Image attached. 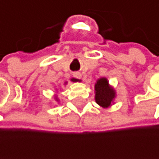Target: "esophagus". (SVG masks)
Returning a JSON list of instances; mask_svg holds the SVG:
<instances>
[{
    "label": "esophagus",
    "instance_id": "34e87169",
    "mask_svg": "<svg viewBox=\"0 0 159 159\" xmlns=\"http://www.w3.org/2000/svg\"><path fill=\"white\" fill-rule=\"evenodd\" d=\"M76 79H81V74L80 73V72H76V73H74V75H73Z\"/></svg>",
    "mask_w": 159,
    "mask_h": 159
}]
</instances>
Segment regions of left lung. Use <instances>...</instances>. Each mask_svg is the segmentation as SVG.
Listing matches in <instances>:
<instances>
[{"label":"left lung","instance_id":"left-lung-1","mask_svg":"<svg viewBox=\"0 0 159 159\" xmlns=\"http://www.w3.org/2000/svg\"><path fill=\"white\" fill-rule=\"evenodd\" d=\"M115 93L109 86L106 79H100L95 84V101L103 108H108L114 98Z\"/></svg>","mask_w":159,"mask_h":159}]
</instances>
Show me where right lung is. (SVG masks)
Here are the masks:
<instances>
[{"mask_svg":"<svg viewBox=\"0 0 159 159\" xmlns=\"http://www.w3.org/2000/svg\"><path fill=\"white\" fill-rule=\"evenodd\" d=\"M71 80H72V81H78V80H76V79H72Z\"/></svg>","mask_w":159,"mask_h":159,"instance_id":"right-lung-1","label":"right lung"}]
</instances>
